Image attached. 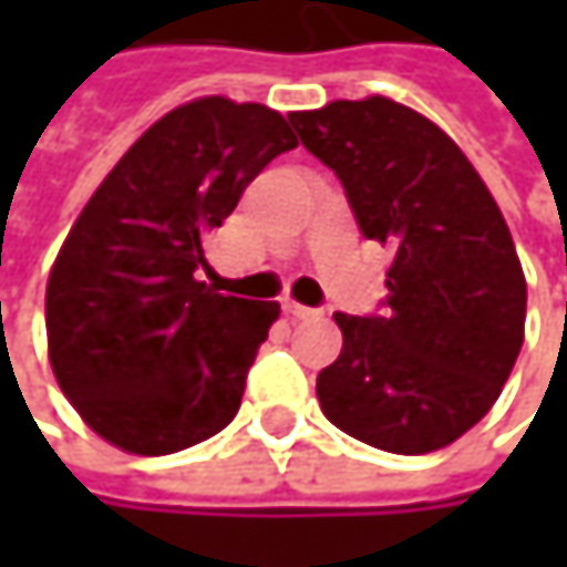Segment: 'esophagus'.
Wrapping results in <instances>:
<instances>
[{"label":"esophagus","instance_id":"1","mask_svg":"<svg viewBox=\"0 0 567 567\" xmlns=\"http://www.w3.org/2000/svg\"><path fill=\"white\" fill-rule=\"evenodd\" d=\"M282 308H285V311H288V315H291V318H315V315H321L318 308H308V305H298V301H291V298L285 301Z\"/></svg>","mask_w":567,"mask_h":567}]
</instances>
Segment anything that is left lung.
<instances>
[{
	"label": "left lung",
	"mask_w": 567,
	"mask_h": 567,
	"mask_svg": "<svg viewBox=\"0 0 567 567\" xmlns=\"http://www.w3.org/2000/svg\"><path fill=\"white\" fill-rule=\"evenodd\" d=\"M288 121L341 179L361 236L394 249L384 315L334 311L344 348L318 374V403L368 446L440 450L489 413L525 338L509 226L463 151L396 101H334Z\"/></svg>",
	"instance_id": "1"
}]
</instances>
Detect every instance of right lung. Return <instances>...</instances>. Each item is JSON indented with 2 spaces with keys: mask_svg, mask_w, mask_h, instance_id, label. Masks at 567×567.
<instances>
[{
  "mask_svg": "<svg viewBox=\"0 0 567 567\" xmlns=\"http://www.w3.org/2000/svg\"><path fill=\"white\" fill-rule=\"evenodd\" d=\"M295 144L279 111L199 97L161 117L81 209L49 276V358L107 443L167 456L236 416L279 305L199 282L203 239Z\"/></svg>",
  "mask_w": 567,
  "mask_h": 567,
  "instance_id": "obj_1",
  "label": "right lung"
}]
</instances>
